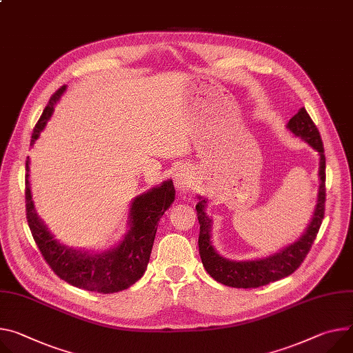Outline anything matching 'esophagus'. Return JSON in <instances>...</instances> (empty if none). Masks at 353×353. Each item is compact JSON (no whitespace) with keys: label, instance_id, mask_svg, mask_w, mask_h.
<instances>
[{"label":"esophagus","instance_id":"esophagus-1","mask_svg":"<svg viewBox=\"0 0 353 353\" xmlns=\"http://www.w3.org/2000/svg\"><path fill=\"white\" fill-rule=\"evenodd\" d=\"M174 185L180 193H188L193 185V176L187 166H180L174 173Z\"/></svg>","mask_w":353,"mask_h":353}]
</instances>
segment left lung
<instances>
[{"mask_svg": "<svg viewBox=\"0 0 353 353\" xmlns=\"http://www.w3.org/2000/svg\"><path fill=\"white\" fill-rule=\"evenodd\" d=\"M287 128L296 137L304 139L311 148H314L319 154V190L318 199L312 219L308 228L301 235V238L283 248L280 252L268 256L263 259L236 262L222 258L216 253L211 242V219L205 212L207 201L205 199H200L196 205L197 218L200 222V235H199V249L200 258L207 270V273L216 280L230 287L236 288H256L261 285H266L272 281H277L283 277L290 276L294 273L300 265L304 262L305 256L308 254L316 234L321 227L324 212H325V154L324 145L319 137L315 123L311 117L305 111V108H300L299 112L288 121Z\"/></svg>", "mask_w": 353, "mask_h": 353, "instance_id": "1", "label": "left lung"}]
</instances>
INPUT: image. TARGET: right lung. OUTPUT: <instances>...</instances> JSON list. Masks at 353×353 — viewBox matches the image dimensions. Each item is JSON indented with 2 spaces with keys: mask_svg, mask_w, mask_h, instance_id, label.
Instances as JSON below:
<instances>
[{
  "mask_svg": "<svg viewBox=\"0 0 353 353\" xmlns=\"http://www.w3.org/2000/svg\"><path fill=\"white\" fill-rule=\"evenodd\" d=\"M66 85H61L50 97L32 134L30 146L39 138L53 107ZM29 156L25 176V207L26 221L43 259L61 280L95 293H117L135 284L145 273L149 263L157 223L165 211L174 201V185L172 180L153 187L148 193L138 196L130 212V231L121 243L103 253H88L59 243L37 215L29 188Z\"/></svg>",
  "mask_w": 353,
  "mask_h": 353,
  "instance_id": "add662e5",
  "label": "right lung"
}]
</instances>
